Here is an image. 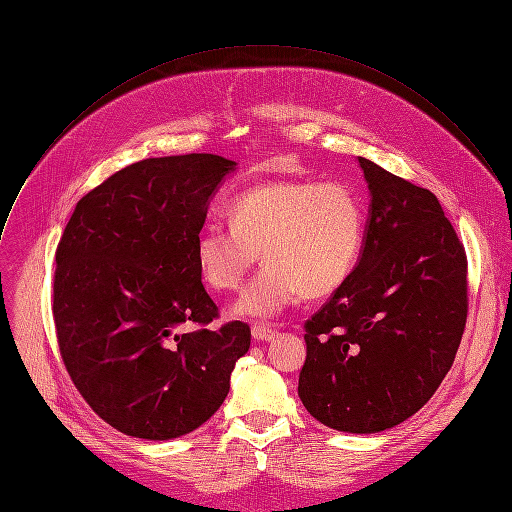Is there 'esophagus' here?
Masks as SVG:
<instances>
[{
  "label": "esophagus",
  "instance_id": "esophagus-1",
  "mask_svg": "<svg viewBox=\"0 0 512 512\" xmlns=\"http://www.w3.org/2000/svg\"><path fill=\"white\" fill-rule=\"evenodd\" d=\"M251 335L255 342H269V339H274L278 335V329L274 325H261V323H255L251 327Z\"/></svg>",
  "mask_w": 512,
  "mask_h": 512
}]
</instances>
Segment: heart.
I'll use <instances>...</instances> for the list:
<instances>
[{"instance_id":"heart-1","label":"heart","mask_w":512,"mask_h":512,"mask_svg":"<svg viewBox=\"0 0 512 512\" xmlns=\"http://www.w3.org/2000/svg\"><path fill=\"white\" fill-rule=\"evenodd\" d=\"M226 216L230 228L197 232L193 255L203 282L232 292L261 253L265 267L234 304L236 317L271 319L304 296L333 294L350 278L364 243V203L344 183L267 181L236 195Z\"/></svg>"}]
</instances>
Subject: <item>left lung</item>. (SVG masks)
Here are the masks:
<instances>
[{"label": "left lung", "instance_id": "8db88e82", "mask_svg": "<svg viewBox=\"0 0 512 512\" xmlns=\"http://www.w3.org/2000/svg\"><path fill=\"white\" fill-rule=\"evenodd\" d=\"M370 193L346 284L306 321L298 397L352 434L414 416L453 366L467 319V259L428 189L358 156Z\"/></svg>", "mask_w": 512, "mask_h": 512}]
</instances>
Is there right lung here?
Returning a JSON list of instances; mask_svg holds the SVG:
<instances>
[{"label":"right lung","instance_id":"1","mask_svg":"<svg viewBox=\"0 0 512 512\" xmlns=\"http://www.w3.org/2000/svg\"><path fill=\"white\" fill-rule=\"evenodd\" d=\"M234 173L216 154L129 164L78 201L61 234V358L92 410L127 436L170 440L208 422L249 352V325L206 327L218 306L193 255L210 199Z\"/></svg>","mask_w":512,"mask_h":512}]
</instances>
